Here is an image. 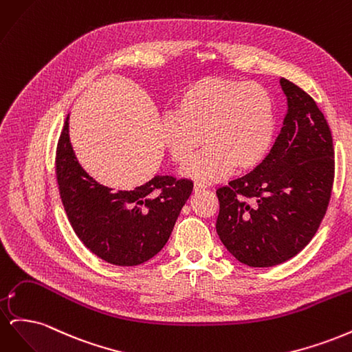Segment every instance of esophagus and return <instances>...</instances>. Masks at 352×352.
Returning <instances> with one entry per match:
<instances>
[{"label":"esophagus","mask_w":352,"mask_h":352,"mask_svg":"<svg viewBox=\"0 0 352 352\" xmlns=\"http://www.w3.org/2000/svg\"><path fill=\"white\" fill-rule=\"evenodd\" d=\"M204 189H207V185L199 184V182L194 184V192H201V190H204Z\"/></svg>","instance_id":"esophagus-1"}]
</instances>
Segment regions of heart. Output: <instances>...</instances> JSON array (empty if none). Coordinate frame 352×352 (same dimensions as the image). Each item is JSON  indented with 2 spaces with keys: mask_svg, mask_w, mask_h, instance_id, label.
I'll return each instance as SVG.
<instances>
[{
  "mask_svg": "<svg viewBox=\"0 0 352 352\" xmlns=\"http://www.w3.org/2000/svg\"><path fill=\"white\" fill-rule=\"evenodd\" d=\"M274 126V104L264 87L210 76L182 91L175 113L163 117L160 135L176 164L188 162L204 142L206 150L190 160L182 175L211 184L233 167L248 172L258 166L269 151Z\"/></svg>",
  "mask_w": 352,
  "mask_h": 352,
  "instance_id": "1",
  "label": "heart"
}]
</instances>
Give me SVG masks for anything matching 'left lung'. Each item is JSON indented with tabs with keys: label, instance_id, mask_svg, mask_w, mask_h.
Segmentation results:
<instances>
[{
	"label": "left lung",
	"instance_id": "1",
	"mask_svg": "<svg viewBox=\"0 0 352 352\" xmlns=\"http://www.w3.org/2000/svg\"><path fill=\"white\" fill-rule=\"evenodd\" d=\"M283 126L252 172L217 189V235L238 261L272 267L302 251L326 214L335 179L333 140L316 101L280 79Z\"/></svg>",
	"mask_w": 352,
	"mask_h": 352
}]
</instances>
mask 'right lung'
Segmentation results:
<instances>
[{"label":"right lung","instance_id":"right-lung-1","mask_svg":"<svg viewBox=\"0 0 352 352\" xmlns=\"http://www.w3.org/2000/svg\"><path fill=\"white\" fill-rule=\"evenodd\" d=\"M56 175L74 233L114 265L142 264L162 251L194 188L189 179L155 176L133 190L111 192L80 167L69 140V116L57 144Z\"/></svg>","mask_w":352,"mask_h":352}]
</instances>
